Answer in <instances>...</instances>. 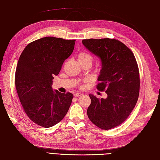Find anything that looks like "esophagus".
<instances>
[{"mask_svg": "<svg viewBox=\"0 0 160 160\" xmlns=\"http://www.w3.org/2000/svg\"><path fill=\"white\" fill-rule=\"evenodd\" d=\"M82 95H83V94L79 93H75L74 94V97H80V96H81Z\"/></svg>", "mask_w": 160, "mask_h": 160, "instance_id": "34e87169", "label": "esophagus"}]
</instances>
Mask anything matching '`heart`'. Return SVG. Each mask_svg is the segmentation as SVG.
<instances>
[{
    "instance_id": "obj_1",
    "label": "heart",
    "mask_w": 160,
    "mask_h": 160,
    "mask_svg": "<svg viewBox=\"0 0 160 160\" xmlns=\"http://www.w3.org/2000/svg\"><path fill=\"white\" fill-rule=\"evenodd\" d=\"M92 57L88 54V53L85 52H81L79 53L78 55V61H83L89 60L92 62ZM81 88H83V85H81Z\"/></svg>"
}]
</instances>
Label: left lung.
Returning <instances> with one entry per match:
<instances>
[{
	"mask_svg": "<svg viewBox=\"0 0 160 160\" xmlns=\"http://www.w3.org/2000/svg\"><path fill=\"white\" fill-rule=\"evenodd\" d=\"M82 42L101 60L97 89L108 95L106 99L89 95L88 118L105 130L119 126L132 113L139 98L140 78L135 57L126 45L115 38H89Z\"/></svg>",
	"mask_w": 160,
	"mask_h": 160,
	"instance_id": "8db88e82",
	"label": "left lung"
}]
</instances>
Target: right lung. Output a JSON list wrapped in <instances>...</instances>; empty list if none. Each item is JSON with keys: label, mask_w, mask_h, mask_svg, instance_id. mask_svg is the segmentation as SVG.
Segmentation results:
<instances>
[{"label": "right lung", "mask_w": 160, "mask_h": 160, "mask_svg": "<svg viewBox=\"0 0 160 160\" xmlns=\"http://www.w3.org/2000/svg\"><path fill=\"white\" fill-rule=\"evenodd\" d=\"M75 40L52 37L30 42L19 57L14 77L18 98L29 119L48 128L63 119L73 98L52 89L53 76L72 52Z\"/></svg>", "instance_id": "1"}]
</instances>
